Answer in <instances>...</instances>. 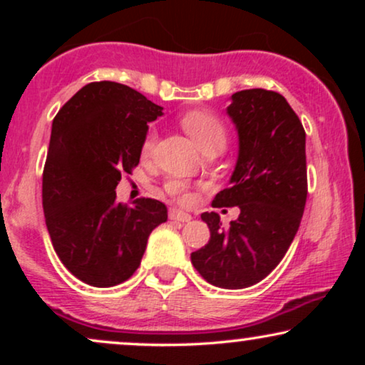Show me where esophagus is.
Masks as SVG:
<instances>
[{
  "instance_id": "34e87169",
  "label": "esophagus",
  "mask_w": 365,
  "mask_h": 365,
  "mask_svg": "<svg viewBox=\"0 0 365 365\" xmlns=\"http://www.w3.org/2000/svg\"><path fill=\"white\" fill-rule=\"evenodd\" d=\"M169 219H171V221H178V222H189L191 221V216H189L187 212L178 211V209H171V211H169Z\"/></svg>"
}]
</instances>
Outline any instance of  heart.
<instances>
[{"mask_svg": "<svg viewBox=\"0 0 365 365\" xmlns=\"http://www.w3.org/2000/svg\"><path fill=\"white\" fill-rule=\"evenodd\" d=\"M181 126L204 153L214 148H224V144H226V139H227L226 126H224V123L216 116V114L209 111L196 109V111L186 113L181 118ZM156 141H158V133L156 129L151 128L146 133V136H144V141L141 146V154L144 158L151 156L154 151V146H156ZM164 187H166V192L169 196H173L178 202L181 204L191 202V192L187 191L186 184L179 181V179H169Z\"/></svg>", "mask_w": 365, "mask_h": 365, "instance_id": "obj_1", "label": "heart"}]
</instances>
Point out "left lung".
Masks as SVG:
<instances>
[{
	"label": "left lung",
	"mask_w": 365,
	"mask_h": 365,
	"mask_svg": "<svg viewBox=\"0 0 365 365\" xmlns=\"http://www.w3.org/2000/svg\"><path fill=\"white\" fill-rule=\"evenodd\" d=\"M227 114L239 134L231 186L212 207L239 206L222 227L217 212L201 214L211 239L191 254L196 271L212 286L244 289L269 276L294 241L307 199L306 131L286 98L267 89L232 94Z\"/></svg>",
	"instance_id": "obj_1"
}]
</instances>
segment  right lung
I'll use <instances>...</instances> for the list:
<instances>
[{"label":"right lung","instance_id":"1","mask_svg":"<svg viewBox=\"0 0 365 365\" xmlns=\"http://www.w3.org/2000/svg\"><path fill=\"white\" fill-rule=\"evenodd\" d=\"M163 108L114 81L89 83L53 119L43 169V209L64 267L94 287L128 281L148 237L168 221L161 201H116L121 174L139 164L148 123Z\"/></svg>","mask_w":365,"mask_h":365}]
</instances>
